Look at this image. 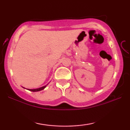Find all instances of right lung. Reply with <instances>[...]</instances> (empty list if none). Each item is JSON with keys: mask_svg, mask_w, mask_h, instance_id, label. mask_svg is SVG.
Here are the masks:
<instances>
[{"mask_svg": "<svg viewBox=\"0 0 130 130\" xmlns=\"http://www.w3.org/2000/svg\"><path fill=\"white\" fill-rule=\"evenodd\" d=\"M48 85V84L47 85H45V86H42V87H41V88H37V89H26V88H25L24 87L22 86L23 88L24 89H27L28 90H29V91H31V92H38V91H40V90H43L44 89H45L46 88V86H47Z\"/></svg>", "mask_w": 130, "mask_h": 130, "instance_id": "add662e5", "label": "right lung"}]
</instances>
